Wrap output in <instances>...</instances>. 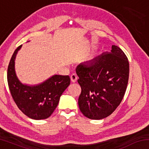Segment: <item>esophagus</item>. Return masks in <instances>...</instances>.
<instances>
[{
    "label": "esophagus",
    "instance_id": "1",
    "mask_svg": "<svg viewBox=\"0 0 149 149\" xmlns=\"http://www.w3.org/2000/svg\"><path fill=\"white\" fill-rule=\"evenodd\" d=\"M70 78H71V81H72V83H75L77 81V80L78 79L77 75L76 74H72L71 76H70Z\"/></svg>",
    "mask_w": 149,
    "mask_h": 149
}]
</instances>
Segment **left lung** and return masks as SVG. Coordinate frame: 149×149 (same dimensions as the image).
<instances>
[{"label": "left lung", "mask_w": 149, "mask_h": 149, "mask_svg": "<svg viewBox=\"0 0 149 149\" xmlns=\"http://www.w3.org/2000/svg\"><path fill=\"white\" fill-rule=\"evenodd\" d=\"M130 65L122 50L112 45L111 52H103L76 68L81 87L78 105L85 116L101 120L110 115L123 99L129 79Z\"/></svg>", "instance_id": "left-lung-1"}]
</instances>
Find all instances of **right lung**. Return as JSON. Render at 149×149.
<instances>
[{
  "label": "right lung",
  "mask_w": 149,
  "mask_h": 149,
  "mask_svg": "<svg viewBox=\"0 0 149 149\" xmlns=\"http://www.w3.org/2000/svg\"><path fill=\"white\" fill-rule=\"evenodd\" d=\"M22 47L14 51L8 68L7 79L12 97L27 117L37 120L47 119L53 113L60 97L70 85V78L69 75L54 74L39 84L22 83L15 70V60Z\"/></svg>",
  "instance_id": "obj_1"
}]
</instances>
